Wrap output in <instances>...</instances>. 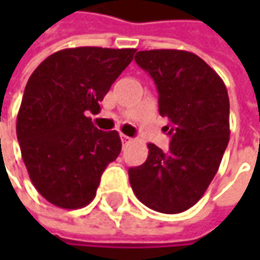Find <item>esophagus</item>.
Wrapping results in <instances>:
<instances>
[{
	"label": "esophagus",
	"mask_w": 260,
	"mask_h": 260,
	"mask_svg": "<svg viewBox=\"0 0 260 260\" xmlns=\"http://www.w3.org/2000/svg\"><path fill=\"white\" fill-rule=\"evenodd\" d=\"M120 138H122V143H123V144H126V143H129L131 141V137L125 135V134H122V135H120Z\"/></svg>",
	"instance_id": "obj_1"
}]
</instances>
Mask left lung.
<instances>
[{
    "label": "left lung",
    "instance_id": "obj_1",
    "mask_svg": "<svg viewBox=\"0 0 260 260\" xmlns=\"http://www.w3.org/2000/svg\"><path fill=\"white\" fill-rule=\"evenodd\" d=\"M158 88L159 114L170 122V149L149 143V156L128 175L137 199L162 214L194 206L218 172L229 143V96L223 79L199 55L181 49L135 54Z\"/></svg>",
    "mask_w": 260,
    "mask_h": 260
}]
</instances>
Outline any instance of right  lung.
Returning <instances> with one entry per match:
<instances>
[{
	"label": "right lung",
	"instance_id": "add662e5",
	"mask_svg": "<svg viewBox=\"0 0 260 260\" xmlns=\"http://www.w3.org/2000/svg\"><path fill=\"white\" fill-rule=\"evenodd\" d=\"M135 49L68 48L45 58L31 74L16 120L28 176L49 203L87 206L101 176L120 150L117 131H99L87 117L126 69Z\"/></svg>",
	"mask_w": 260,
	"mask_h": 260
}]
</instances>
